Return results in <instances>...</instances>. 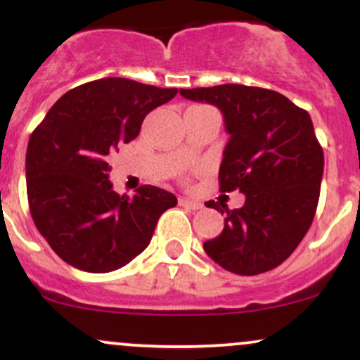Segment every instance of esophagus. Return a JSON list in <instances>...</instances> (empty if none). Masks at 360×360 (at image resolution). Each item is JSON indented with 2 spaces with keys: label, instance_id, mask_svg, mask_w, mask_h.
I'll list each match as a JSON object with an SVG mask.
<instances>
[{
  "label": "esophagus",
  "instance_id": "obj_1",
  "mask_svg": "<svg viewBox=\"0 0 360 360\" xmlns=\"http://www.w3.org/2000/svg\"><path fill=\"white\" fill-rule=\"evenodd\" d=\"M179 205L184 206V208H188V210H193V212L203 208V203H200V201L189 200V198H179Z\"/></svg>",
  "mask_w": 360,
  "mask_h": 360
}]
</instances>
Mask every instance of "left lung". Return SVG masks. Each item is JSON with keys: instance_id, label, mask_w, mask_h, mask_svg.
I'll return each mask as SVG.
<instances>
[{"instance_id": "8db88e82", "label": "left lung", "mask_w": 360, "mask_h": 360, "mask_svg": "<svg viewBox=\"0 0 360 360\" xmlns=\"http://www.w3.org/2000/svg\"><path fill=\"white\" fill-rule=\"evenodd\" d=\"M186 100L223 113L230 140L218 172L220 191L245 194L242 208L225 213L221 233L203 243L223 269L255 276L295 252L315 218L323 176V148L308 111L276 91L242 84L181 89Z\"/></svg>"}]
</instances>
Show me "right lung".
<instances>
[{
  "label": "right lung",
  "mask_w": 360,
  "mask_h": 360,
  "mask_svg": "<svg viewBox=\"0 0 360 360\" xmlns=\"http://www.w3.org/2000/svg\"><path fill=\"white\" fill-rule=\"evenodd\" d=\"M176 88L105 77L77 86L49 110L27 148V194L37 230L62 260L86 272L120 269L146 250L172 193L113 191L106 157L139 135L143 118Z\"/></svg>",
  "instance_id": "add662e5"
}]
</instances>
